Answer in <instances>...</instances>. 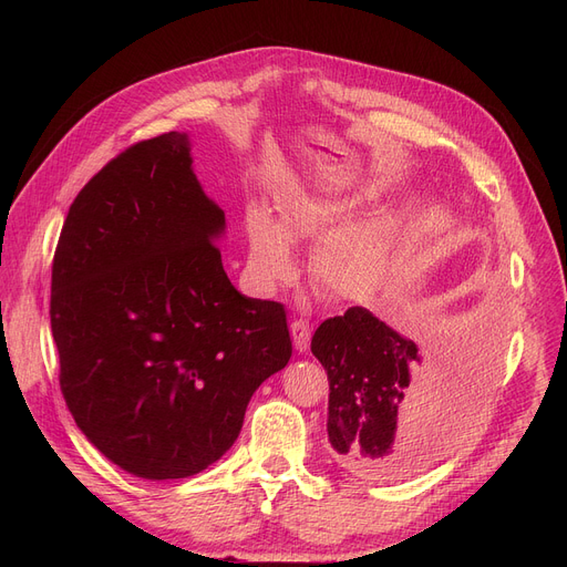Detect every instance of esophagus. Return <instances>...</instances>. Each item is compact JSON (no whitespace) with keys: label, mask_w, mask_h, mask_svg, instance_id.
I'll use <instances>...</instances> for the list:
<instances>
[{"label":"esophagus","mask_w":567,"mask_h":567,"mask_svg":"<svg viewBox=\"0 0 567 567\" xmlns=\"http://www.w3.org/2000/svg\"><path fill=\"white\" fill-rule=\"evenodd\" d=\"M291 338H293V347L296 351H308L310 347V338H312V326L306 319H293L291 321Z\"/></svg>","instance_id":"obj_1"}]
</instances>
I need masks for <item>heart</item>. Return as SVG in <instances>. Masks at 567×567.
I'll return each mask as SVG.
<instances>
[{
  "mask_svg": "<svg viewBox=\"0 0 567 567\" xmlns=\"http://www.w3.org/2000/svg\"><path fill=\"white\" fill-rule=\"evenodd\" d=\"M355 204L353 195L299 190L278 208V218L261 206L252 208L246 218L250 280L264 291L285 285L296 274L289 244L326 230L312 252V271L331 293L353 296L370 278L385 236L377 216L342 223Z\"/></svg>",
  "mask_w": 567,
  "mask_h": 567,
  "instance_id": "heart-1",
  "label": "heart"
}]
</instances>
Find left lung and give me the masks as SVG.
I'll return each instance as SVG.
<instances>
[{"instance_id": "8db88e82", "label": "left lung", "mask_w": 567, "mask_h": 567, "mask_svg": "<svg viewBox=\"0 0 567 567\" xmlns=\"http://www.w3.org/2000/svg\"><path fill=\"white\" fill-rule=\"evenodd\" d=\"M329 374L333 460L361 478H398L443 457L483 406L498 353L496 329L483 323L460 344L451 374L413 383L419 344L368 308L326 319L310 344Z\"/></svg>"}]
</instances>
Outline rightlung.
<instances>
[{"label":"right lung","instance_id":"add662e5","mask_svg":"<svg viewBox=\"0 0 567 567\" xmlns=\"http://www.w3.org/2000/svg\"><path fill=\"white\" fill-rule=\"evenodd\" d=\"M223 234L190 137L172 131L110 161L59 236V385L82 434L137 478H188L218 462L252 393L291 359L285 308L229 282Z\"/></svg>","mask_w":567,"mask_h":567}]
</instances>
